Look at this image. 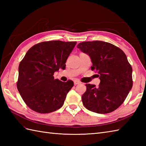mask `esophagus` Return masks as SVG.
<instances>
[{"mask_svg": "<svg viewBox=\"0 0 146 146\" xmlns=\"http://www.w3.org/2000/svg\"><path fill=\"white\" fill-rule=\"evenodd\" d=\"M80 83H81V82L78 81V80H75V81H74V85H78Z\"/></svg>", "mask_w": 146, "mask_h": 146, "instance_id": "34e87169", "label": "esophagus"}]
</instances>
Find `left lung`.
Here are the masks:
<instances>
[{"label": "left lung", "instance_id": "obj_1", "mask_svg": "<svg viewBox=\"0 0 146 146\" xmlns=\"http://www.w3.org/2000/svg\"><path fill=\"white\" fill-rule=\"evenodd\" d=\"M77 47L90 57L91 69L98 73L100 85L86 84L82 96L86 108L98 113H108L119 108L127 97L132 85V68L122 49L109 42H80Z\"/></svg>", "mask_w": 146, "mask_h": 146}]
</instances>
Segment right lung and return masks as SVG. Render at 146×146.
<instances>
[{"mask_svg":"<svg viewBox=\"0 0 146 146\" xmlns=\"http://www.w3.org/2000/svg\"><path fill=\"white\" fill-rule=\"evenodd\" d=\"M76 42L44 41L31 48L19 66L17 87L31 109L41 113L52 112L64 104L73 82H63L53 75L64 70Z\"/></svg>","mask_w":146,"mask_h":146,"instance_id":"obj_1","label":"right lung"}]
</instances>
